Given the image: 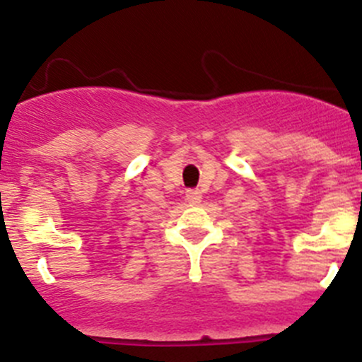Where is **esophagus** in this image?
Wrapping results in <instances>:
<instances>
[{
  "label": "esophagus",
  "mask_w": 362,
  "mask_h": 362,
  "mask_svg": "<svg viewBox=\"0 0 362 362\" xmlns=\"http://www.w3.org/2000/svg\"><path fill=\"white\" fill-rule=\"evenodd\" d=\"M186 200H188L189 204H199L200 199H202V195H200L199 189H186Z\"/></svg>",
  "instance_id": "1"
}]
</instances>
